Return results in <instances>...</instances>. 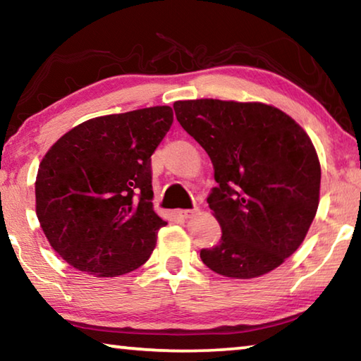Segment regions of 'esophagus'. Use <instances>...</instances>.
Instances as JSON below:
<instances>
[{"label": "esophagus", "mask_w": 361, "mask_h": 361, "mask_svg": "<svg viewBox=\"0 0 361 361\" xmlns=\"http://www.w3.org/2000/svg\"><path fill=\"white\" fill-rule=\"evenodd\" d=\"M195 212H197V209H194V210H175L173 215L176 218H180V219H188V218H191Z\"/></svg>", "instance_id": "34e87169"}]
</instances>
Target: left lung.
<instances>
[{
    "label": "left lung",
    "instance_id": "left-lung-1",
    "mask_svg": "<svg viewBox=\"0 0 361 361\" xmlns=\"http://www.w3.org/2000/svg\"><path fill=\"white\" fill-rule=\"evenodd\" d=\"M173 109L210 156L218 183L207 202L223 235L200 259L231 279L274 271L301 245L319 209L322 170L309 135L266 103L200 99Z\"/></svg>",
    "mask_w": 361,
    "mask_h": 361
}]
</instances>
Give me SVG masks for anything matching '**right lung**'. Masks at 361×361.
Here are the masks:
<instances>
[{
  "mask_svg": "<svg viewBox=\"0 0 361 361\" xmlns=\"http://www.w3.org/2000/svg\"><path fill=\"white\" fill-rule=\"evenodd\" d=\"M173 122L170 106L100 116L60 137L36 175V215L51 247L78 271L138 269L167 223L152 210L151 156Z\"/></svg>",
  "mask_w": 361,
  "mask_h": 361,
  "instance_id": "obj_1",
  "label": "right lung"
}]
</instances>
